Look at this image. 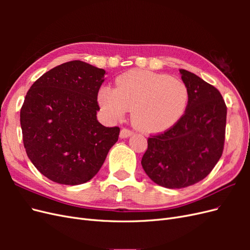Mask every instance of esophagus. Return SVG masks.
I'll use <instances>...</instances> for the list:
<instances>
[{
  "label": "esophagus",
  "instance_id": "34e87169",
  "mask_svg": "<svg viewBox=\"0 0 250 250\" xmlns=\"http://www.w3.org/2000/svg\"><path fill=\"white\" fill-rule=\"evenodd\" d=\"M132 134H133V132L131 130L126 129V128H123V129L121 130V132H120V138L121 139H127V138L131 137Z\"/></svg>",
  "mask_w": 250,
  "mask_h": 250
}]
</instances>
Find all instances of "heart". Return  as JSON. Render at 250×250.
<instances>
[{
  "label": "heart",
  "instance_id": "heart-1",
  "mask_svg": "<svg viewBox=\"0 0 250 250\" xmlns=\"http://www.w3.org/2000/svg\"><path fill=\"white\" fill-rule=\"evenodd\" d=\"M102 109L113 119L122 118L131 109V120L140 129L164 131L184 116L188 90L183 81L166 74L131 70L119 76L116 88L103 86L98 95Z\"/></svg>",
  "mask_w": 250,
  "mask_h": 250
}]
</instances>
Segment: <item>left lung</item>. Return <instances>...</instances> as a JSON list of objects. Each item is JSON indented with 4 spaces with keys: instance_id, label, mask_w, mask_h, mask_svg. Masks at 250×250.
<instances>
[{
    "instance_id": "1",
    "label": "left lung",
    "mask_w": 250,
    "mask_h": 250,
    "mask_svg": "<svg viewBox=\"0 0 250 250\" xmlns=\"http://www.w3.org/2000/svg\"><path fill=\"white\" fill-rule=\"evenodd\" d=\"M188 90L185 115L164 133L148 139L142 167L158 186L181 188L199 183L223 152L226 105L219 90L191 72L180 69Z\"/></svg>"
}]
</instances>
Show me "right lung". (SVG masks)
Masks as SVG:
<instances>
[{
  "instance_id": "obj_1",
  "label": "right lung",
  "mask_w": 250,
  "mask_h": 250,
  "mask_svg": "<svg viewBox=\"0 0 250 250\" xmlns=\"http://www.w3.org/2000/svg\"><path fill=\"white\" fill-rule=\"evenodd\" d=\"M105 71L73 60L53 67L30 87L21 109L29 160L57 184L77 186L99 172L119 139V127L97 120Z\"/></svg>"
}]
</instances>
